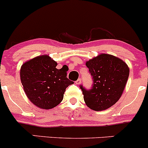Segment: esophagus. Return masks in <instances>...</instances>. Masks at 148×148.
<instances>
[{
	"instance_id": "esophagus-1",
	"label": "esophagus",
	"mask_w": 148,
	"mask_h": 148,
	"mask_svg": "<svg viewBox=\"0 0 148 148\" xmlns=\"http://www.w3.org/2000/svg\"><path fill=\"white\" fill-rule=\"evenodd\" d=\"M75 83L77 85H80L81 83V78H78L77 80L75 81Z\"/></svg>"
}]
</instances>
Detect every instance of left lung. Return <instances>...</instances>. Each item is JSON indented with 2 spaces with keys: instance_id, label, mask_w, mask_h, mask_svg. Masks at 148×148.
<instances>
[{
  "instance_id": "left-lung-1",
  "label": "left lung",
  "mask_w": 148,
  "mask_h": 148,
  "mask_svg": "<svg viewBox=\"0 0 148 148\" xmlns=\"http://www.w3.org/2000/svg\"><path fill=\"white\" fill-rule=\"evenodd\" d=\"M85 65L93 79L92 89L80 86L85 104L95 111L110 108L123 95L130 68L119 58L106 53L90 59Z\"/></svg>"
}]
</instances>
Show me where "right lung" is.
<instances>
[{
    "label": "right lung",
    "instance_id": "right-lung-1",
    "mask_svg": "<svg viewBox=\"0 0 148 148\" xmlns=\"http://www.w3.org/2000/svg\"><path fill=\"white\" fill-rule=\"evenodd\" d=\"M57 62L42 55L25 62L21 68V83L26 96L33 104L48 110L60 104L65 89L73 84L67 77L63 67L57 69Z\"/></svg>",
    "mask_w": 148,
    "mask_h": 148
}]
</instances>
